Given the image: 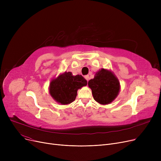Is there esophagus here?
Listing matches in <instances>:
<instances>
[{"mask_svg":"<svg viewBox=\"0 0 161 161\" xmlns=\"http://www.w3.org/2000/svg\"><path fill=\"white\" fill-rule=\"evenodd\" d=\"M85 78H86V80L88 81L89 80V75H85Z\"/></svg>","mask_w":161,"mask_h":161,"instance_id":"obj_1","label":"esophagus"}]
</instances>
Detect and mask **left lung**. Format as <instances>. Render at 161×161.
Segmentation results:
<instances>
[{"instance_id":"8db88e82","label":"left lung","mask_w":161,"mask_h":161,"mask_svg":"<svg viewBox=\"0 0 161 161\" xmlns=\"http://www.w3.org/2000/svg\"><path fill=\"white\" fill-rule=\"evenodd\" d=\"M88 86L94 99L101 104L111 103L120 89L119 80L112 72L104 69L96 73L95 78L89 81Z\"/></svg>"}]
</instances>
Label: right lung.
<instances>
[{
	"mask_svg": "<svg viewBox=\"0 0 161 161\" xmlns=\"http://www.w3.org/2000/svg\"><path fill=\"white\" fill-rule=\"evenodd\" d=\"M87 84V80L81 75H73L70 72H65L51 81L49 93L57 103L69 104L75 100L78 89Z\"/></svg>",
	"mask_w": 161,
	"mask_h": 161,
	"instance_id": "obj_1",
	"label": "right lung"
}]
</instances>
